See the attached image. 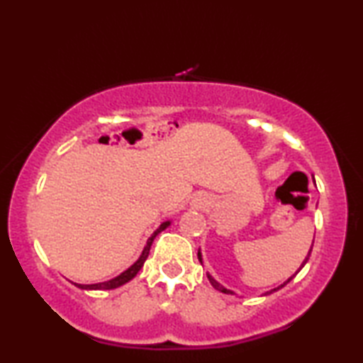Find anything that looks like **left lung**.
<instances>
[{"mask_svg":"<svg viewBox=\"0 0 363 363\" xmlns=\"http://www.w3.org/2000/svg\"><path fill=\"white\" fill-rule=\"evenodd\" d=\"M312 245H314V242H312ZM311 251H312V250H309V255H307V257H306V259H304V262H303V266H304V264L307 262V259H309V256H311ZM199 259L201 261V255H200V251H199ZM303 266H301V267H303ZM301 267H299V270H301ZM299 270H298V272H299ZM298 272H296V274H298ZM296 274H294V275H296ZM294 275H293V277H294ZM293 277H290V279H288V280L285 281V284H284V285H280L279 288H274V290H272V291H277V290H280V288H284V286H285V285L288 284V281H290V280H291ZM208 280H210V284L213 285V288H216V290H218V291H220V293H227V294H229V293H230V294H232V291H230V290H227V288H224V286H220V285L218 284V281H216V280H214V279L211 277V275H208ZM272 291H269V293H272Z\"/></svg>","mask_w":363,"mask_h":363,"instance_id":"8db88e82","label":"left lung"}]
</instances>
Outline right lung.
<instances>
[{"instance_id":"1","label":"right lung","mask_w":363,"mask_h":363,"mask_svg":"<svg viewBox=\"0 0 363 363\" xmlns=\"http://www.w3.org/2000/svg\"><path fill=\"white\" fill-rule=\"evenodd\" d=\"M168 225H169V220H167V223H163L162 225L158 227V229H157L155 232L152 233V237L149 238V240H147L145 248H144L143 255H140L139 259H138L136 262H134L130 269L125 270V272H123V274H120L118 277H115V279L108 280V281H102V284H94V285H79V284H73V285H77L78 288H82V290H113V288L120 286V285H123V284H126V281H130L131 279L136 277V274L139 272L140 269H143L144 262H145V259H147V256H149V251H150L153 238H155L160 232L167 229Z\"/></svg>"}]
</instances>
